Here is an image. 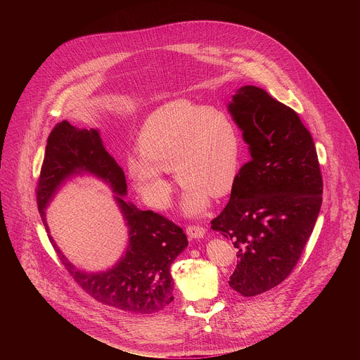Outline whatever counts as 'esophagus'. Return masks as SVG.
<instances>
[{"instance_id": "obj_1", "label": "esophagus", "mask_w": 360, "mask_h": 360, "mask_svg": "<svg viewBox=\"0 0 360 360\" xmlns=\"http://www.w3.org/2000/svg\"><path fill=\"white\" fill-rule=\"evenodd\" d=\"M205 232H207V229H205L203 226H199V225H189L186 228V233L189 238L192 239H198V238H203Z\"/></svg>"}]
</instances>
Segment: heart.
<instances>
[{
	"instance_id": "b5f03b06",
	"label": "heart",
	"mask_w": 360,
	"mask_h": 360,
	"mask_svg": "<svg viewBox=\"0 0 360 360\" xmlns=\"http://www.w3.org/2000/svg\"><path fill=\"white\" fill-rule=\"evenodd\" d=\"M139 152L127 160L128 174L143 199L157 210L168 207L174 171L185 186L184 210L199 214L211 198L225 196L240 164V136L235 121L222 110L188 99L171 101L153 111L138 135Z\"/></svg>"
}]
</instances>
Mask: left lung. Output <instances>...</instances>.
<instances>
[{"mask_svg": "<svg viewBox=\"0 0 360 360\" xmlns=\"http://www.w3.org/2000/svg\"><path fill=\"white\" fill-rule=\"evenodd\" d=\"M229 111L250 160L211 228L238 249L229 286L248 297L275 288L296 266L321 211L323 181L312 135L292 108L245 85Z\"/></svg>", "mask_w": 360, "mask_h": 360, "instance_id": "1", "label": "left lung"}]
</instances>
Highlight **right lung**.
Listing matches in <instances>:
<instances>
[{
  "mask_svg": "<svg viewBox=\"0 0 360 360\" xmlns=\"http://www.w3.org/2000/svg\"><path fill=\"white\" fill-rule=\"evenodd\" d=\"M91 172L114 189L129 226V246L120 264L104 274H86L74 268L51 239L61 264L79 288L95 300L134 314H155L174 300L171 265L186 248L184 229L153 211H139L122 199L127 181L122 168L102 145L98 131L79 129L63 121L51 131L37 182V205L44 210L57 188L74 174Z\"/></svg>",
  "mask_w": 360,
  "mask_h": 360,
  "instance_id": "obj_1",
  "label": "right lung"
}]
</instances>
